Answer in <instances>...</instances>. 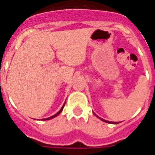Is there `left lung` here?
Masks as SVG:
<instances>
[{"label": "left lung", "instance_id": "8db88e82", "mask_svg": "<svg viewBox=\"0 0 155 155\" xmlns=\"http://www.w3.org/2000/svg\"><path fill=\"white\" fill-rule=\"evenodd\" d=\"M94 115H95V116L96 117H98V118H99V119H101V120H102V121H104V122H106V123H110V124H118L119 123V122H110V121H107V120H104V119H102V118H101V117H99V116H97V115H96V114H94Z\"/></svg>", "mask_w": 155, "mask_h": 155}]
</instances>
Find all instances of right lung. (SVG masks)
I'll return each instance as SVG.
<instances>
[{"label":"right lung","mask_w":155,"mask_h":155,"mask_svg":"<svg viewBox=\"0 0 155 155\" xmlns=\"http://www.w3.org/2000/svg\"><path fill=\"white\" fill-rule=\"evenodd\" d=\"M64 104H65V102H64ZM64 104H63V106L61 107V110H60L58 111V112H57V113H56V114H54V115H52V116L49 117V118H46V119H42V120H51V119H53V118H54V117L58 116V115H59V114H61V111L63 110V108H64Z\"/></svg>","instance_id":"right-lung-1"}]
</instances>
